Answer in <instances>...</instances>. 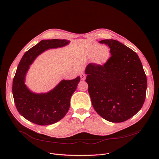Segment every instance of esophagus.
Instances as JSON below:
<instances>
[{
    "mask_svg": "<svg viewBox=\"0 0 159 159\" xmlns=\"http://www.w3.org/2000/svg\"><path fill=\"white\" fill-rule=\"evenodd\" d=\"M80 78L82 80H84L86 78V75L84 73H81L80 74Z\"/></svg>",
    "mask_w": 159,
    "mask_h": 159,
    "instance_id": "1",
    "label": "esophagus"
}]
</instances>
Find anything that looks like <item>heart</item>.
I'll list each match as a JSON object with an SVG mask.
<instances>
[{"label": "heart", "mask_w": 159, "mask_h": 159, "mask_svg": "<svg viewBox=\"0 0 159 159\" xmlns=\"http://www.w3.org/2000/svg\"><path fill=\"white\" fill-rule=\"evenodd\" d=\"M109 53V49L106 46L101 47L99 44H96L92 49V54L96 55V59L99 61H102L106 59Z\"/></svg>", "instance_id": "obj_1"}]
</instances>
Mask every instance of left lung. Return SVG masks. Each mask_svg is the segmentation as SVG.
Listing matches in <instances>:
<instances>
[{"mask_svg":"<svg viewBox=\"0 0 159 159\" xmlns=\"http://www.w3.org/2000/svg\"><path fill=\"white\" fill-rule=\"evenodd\" d=\"M111 56L102 65L89 63L85 82L93 106L106 120L121 123L140 110L145 100L147 76L134 51L115 39L99 41Z\"/></svg>","mask_w":159,"mask_h":159,"instance_id":"obj_1","label":"left lung"}]
</instances>
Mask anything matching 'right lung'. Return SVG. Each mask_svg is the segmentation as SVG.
<instances>
[{
  "label": "right lung",
  "instance_id": "obj_1",
  "mask_svg": "<svg viewBox=\"0 0 159 159\" xmlns=\"http://www.w3.org/2000/svg\"><path fill=\"white\" fill-rule=\"evenodd\" d=\"M70 41L66 39L41 40L27 51L21 58L12 83V94L17 110L28 121L38 125H49L61 120L70 107L71 96L80 80H63L51 91L35 94L25 84L30 65L42 52L50 48L62 47Z\"/></svg>",
  "mask_w": 159,
  "mask_h": 159
}]
</instances>
